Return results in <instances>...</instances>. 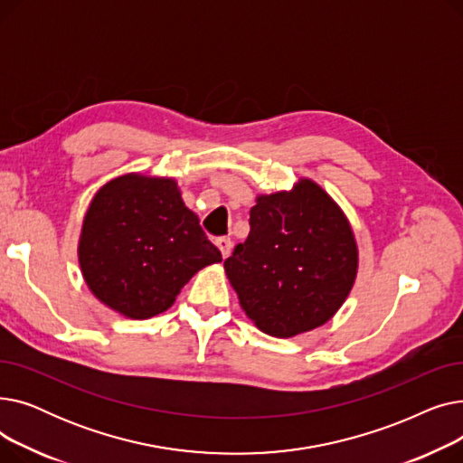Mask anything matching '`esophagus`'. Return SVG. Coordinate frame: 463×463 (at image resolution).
<instances>
[{
  "label": "esophagus",
  "instance_id": "1",
  "mask_svg": "<svg viewBox=\"0 0 463 463\" xmlns=\"http://www.w3.org/2000/svg\"><path fill=\"white\" fill-rule=\"evenodd\" d=\"M217 248H219V251H222L223 259H225V257H229V253H231V248H232V241H231V238H229V236H222V238H217Z\"/></svg>",
  "mask_w": 463,
  "mask_h": 463
}]
</instances>
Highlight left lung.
I'll return each instance as SVG.
<instances>
[{"instance_id": "obj_1", "label": "left lung", "mask_w": 463, "mask_h": 463, "mask_svg": "<svg viewBox=\"0 0 463 463\" xmlns=\"http://www.w3.org/2000/svg\"><path fill=\"white\" fill-rule=\"evenodd\" d=\"M358 251L344 212L311 180L260 194L250 236L225 260L241 309L266 334L290 337L325 325L349 295Z\"/></svg>"}]
</instances>
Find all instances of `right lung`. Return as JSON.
<instances>
[{
    "label": "right lung",
    "instance_id": "1",
    "mask_svg": "<svg viewBox=\"0 0 463 463\" xmlns=\"http://www.w3.org/2000/svg\"><path fill=\"white\" fill-rule=\"evenodd\" d=\"M79 260L103 304L131 319H150L175 304L194 272L222 260V251L184 204L175 180L128 175L93 197Z\"/></svg>",
    "mask_w": 463,
    "mask_h": 463
}]
</instances>
